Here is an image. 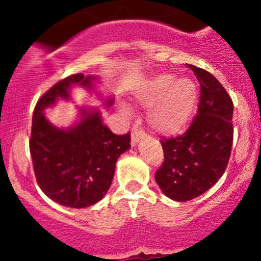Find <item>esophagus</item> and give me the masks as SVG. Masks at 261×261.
I'll use <instances>...</instances> for the list:
<instances>
[{"label":"esophagus","instance_id":"esophagus-1","mask_svg":"<svg viewBox=\"0 0 261 261\" xmlns=\"http://www.w3.org/2000/svg\"><path fill=\"white\" fill-rule=\"evenodd\" d=\"M144 138H145V134H144V131L140 130V128L135 127L133 130V134H131V145L136 146L138 145L139 141Z\"/></svg>","mask_w":261,"mask_h":261}]
</instances>
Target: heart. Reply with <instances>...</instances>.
<instances>
[{
	"label": "heart",
	"mask_w": 261,
	"mask_h": 261,
	"mask_svg": "<svg viewBox=\"0 0 261 261\" xmlns=\"http://www.w3.org/2000/svg\"><path fill=\"white\" fill-rule=\"evenodd\" d=\"M139 101L146 107L159 103L152 111L150 122L163 134L179 133L193 114L197 105V86L191 78L175 80L163 74L146 84L139 94Z\"/></svg>",
	"instance_id": "1"
}]
</instances>
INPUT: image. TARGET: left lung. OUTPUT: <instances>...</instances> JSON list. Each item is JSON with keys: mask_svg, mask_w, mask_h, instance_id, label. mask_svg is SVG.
Listing matches in <instances>:
<instances>
[{"mask_svg": "<svg viewBox=\"0 0 261 261\" xmlns=\"http://www.w3.org/2000/svg\"><path fill=\"white\" fill-rule=\"evenodd\" d=\"M201 84L198 115L188 130L162 140L164 163L155 180L168 198L186 202L208 191L222 177L232 146L233 105L207 70L189 65Z\"/></svg>", "mask_w": 261, "mask_h": 261, "instance_id": "1", "label": "left lung"}]
</instances>
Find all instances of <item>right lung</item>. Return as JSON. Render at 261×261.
Listing matches in <instances>:
<instances>
[{"instance_id": "right-lung-1", "label": "right lung", "mask_w": 261, "mask_h": 261, "mask_svg": "<svg viewBox=\"0 0 261 261\" xmlns=\"http://www.w3.org/2000/svg\"><path fill=\"white\" fill-rule=\"evenodd\" d=\"M99 83L97 75H70L53 86L34 110L30 139L34 172L45 196L62 206L84 208L101 201L111 187L116 162L131 147L130 134L115 135L105 126L98 107H77V118L68 127L54 125L45 116L59 101L73 102L75 87L94 94L110 109L115 98L97 91Z\"/></svg>"}]
</instances>
